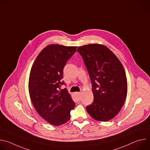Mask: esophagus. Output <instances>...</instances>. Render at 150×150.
Listing matches in <instances>:
<instances>
[{
  "mask_svg": "<svg viewBox=\"0 0 150 150\" xmlns=\"http://www.w3.org/2000/svg\"><path fill=\"white\" fill-rule=\"evenodd\" d=\"M75 96L76 97V98H77L78 100L80 99V97H81V93H79V92L75 93Z\"/></svg>",
  "mask_w": 150,
  "mask_h": 150,
  "instance_id": "esophagus-1",
  "label": "esophagus"
}]
</instances>
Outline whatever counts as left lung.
Returning <instances> with one entry per match:
<instances>
[{"label":"left lung","mask_w":150,"mask_h":150,"mask_svg":"<svg viewBox=\"0 0 150 150\" xmlns=\"http://www.w3.org/2000/svg\"><path fill=\"white\" fill-rule=\"evenodd\" d=\"M92 85L94 100L86 109L95 120L108 122L120 112L127 95V83L122 64L105 46L78 47Z\"/></svg>","instance_id":"8db88e82"}]
</instances>
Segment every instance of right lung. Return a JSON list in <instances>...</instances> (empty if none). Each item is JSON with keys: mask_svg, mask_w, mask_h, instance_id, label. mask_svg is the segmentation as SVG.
<instances>
[{"mask_svg": "<svg viewBox=\"0 0 150 150\" xmlns=\"http://www.w3.org/2000/svg\"><path fill=\"white\" fill-rule=\"evenodd\" d=\"M77 47L51 45L42 49L31 69L28 89L31 100L37 112L54 126L67 123L75 103L62 81L63 70Z\"/></svg>", "mask_w": 150, "mask_h": 150, "instance_id": "right-lung-1", "label": "right lung"}]
</instances>
